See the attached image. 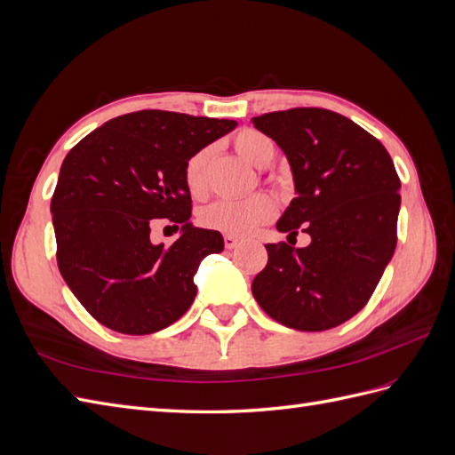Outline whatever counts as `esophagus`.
<instances>
[{"label":"esophagus","mask_w":455,"mask_h":455,"mask_svg":"<svg viewBox=\"0 0 455 455\" xmlns=\"http://www.w3.org/2000/svg\"><path fill=\"white\" fill-rule=\"evenodd\" d=\"M224 244H226V249H235V246L239 244V239L237 237H233V235H224Z\"/></svg>","instance_id":"34e87169"}]
</instances>
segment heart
<instances>
[{"label": "heart", "mask_w": 455, "mask_h": 455, "mask_svg": "<svg viewBox=\"0 0 455 455\" xmlns=\"http://www.w3.org/2000/svg\"><path fill=\"white\" fill-rule=\"evenodd\" d=\"M233 146L237 154L254 167H267L275 157V142L267 134L256 129H243L233 136ZM211 148H203L191 156L184 164V186L191 197H203L209 189V164ZM277 212V204L266 194H254L241 201H214L199 212L203 228L226 233V235L244 237L258 226L269 222Z\"/></svg>", "instance_id": "obj_1"}]
</instances>
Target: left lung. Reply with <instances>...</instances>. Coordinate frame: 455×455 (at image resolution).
Instances as JSON below:
<instances>
[{"mask_svg": "<svg viewBox=\"0 0 455 455\" xmlns=\"http://www.w3.org/2000/svg\"><path fill=\"white\" fill-rule=\"evenodd\" d=\"M252 123L279 144L294 174L298 197L277 229L311 237L306 249L266 244L252 294L288 328H336L368 304L393 258L401 178L376 136L330 109L292 108Z\"/></svg>", "mask_w": 455, "mask_h": 455, "instance_id": "left-lung-1", "label": "left lung"}]
</instances>
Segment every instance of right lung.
<instances>
[{"label": "right lung", "instance_id": "1", "mask_svg": "<svg viewBox=\"0 0 455 455\" xmlns=\"http://www.w3.org/2000/svg\"><path fill=\"white\" fill-rule=\"evenodd\" d=\"M235 125L142 109L109 119L66 156L51 199L59 269L106 328L154 334L194 304V273L206 254L224 251V237L189 226L184 164ZM154 219L182 223L181 239L151 243Z\"/></svg>", "mask_w": 455, "mask_h": 455}]
</instances>
